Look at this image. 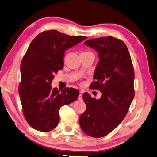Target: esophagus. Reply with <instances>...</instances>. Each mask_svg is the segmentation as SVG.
<instances>
[{
  "label": "esophagus",
  "instance_id": "esophagus-1",
  "mask_svg": "<svg viewBox=\"0 0 157 157\" xmlns=\"http://www.w3.org/2000/svg\"><path fill=\"white\" fill-rule=\"evenodd\" d=\"M78 99H79V100H82V92H80V94H79V95Z\"/></svg>",
  "mask_w": 157,
  "mask_h": 157
}]
</instances>
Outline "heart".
<instances>
[{
    "label": "heart",
    "mask_w": 157,
    "mask_h": 157,
    "mask_svg": "<svg viewBox=\"0 0 157 157\" xmlns=\"http://www.w3.org/2000/svg\"><path fill=\"white\" fill-rule=\"evenodd\" d=\"M88 52H90V51H84L83 53H88Z\"/></svg>",
    "instance_id": "b5f03b06"
}]
</instances>
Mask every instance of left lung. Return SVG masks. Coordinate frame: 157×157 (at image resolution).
I'll return each instance as SVG.
<instances>
[{
  "instance_id": "1",
  "label": "left lung",
  "mask_w": 157,
  "mask_h": 157,
  "mask_svg": "<svg viewBox=\"0 0 157 157\" xmlns=\"http://www.w3.org/2000/svg\"><path fill=\"white\" fill-rule=\"evenodd\" d=\"M84 44L98 52L97 65L90 88L100 90L99 99L83 94L86 105L79 117L84 133L99 138L108 135L118 126L127 115L135 97L132 59L126 44L112 36L88 40Z\"/></svg>"
}]
</instances>
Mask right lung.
I'll return each mask as SVG.
<instances>
[{
    "label": "right lung",
    "instance_id": "1",
    "mask_svg": "<svg viewBox=\"0 0 157 157\" xmlns=\"http://www.w3.org/2000/svg\"><path fill=\"white\" fill-rule=\"evenodd\" d=\"M86 36H70L56 30L42 31L28 47L21 64L18 87L22 112L27 123L42 132L53 130L59 123L62 106L78 98V90L51 88L54 75L64 67V53Z\"/></svg>",
    "mask_w": 157,
    "mask_h": 157
}]
</instances>
